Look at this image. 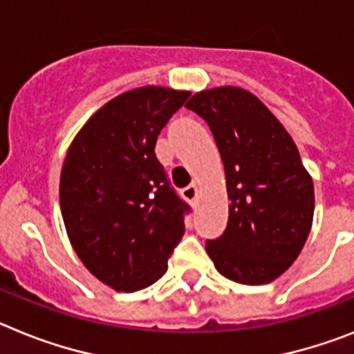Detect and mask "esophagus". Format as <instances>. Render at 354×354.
Instances as JSON below:
<instances>
[{"label": "esophagus", "mask_w": 354, "mask_h": 354, "mask_svg": "<svg viewBox=\"0 0 354 354\" xmlns=\"http://www.w3.org/2000/svg\"><path fill=\"white\" fill-rule=\"evenodd\" d=\"M181 196H183L187 201L194 203L196 198H198V187H196L194 183H192V185H189V187H185V189L181 190Z\"/></svg>", "instance_id": "1"}]
</instances>
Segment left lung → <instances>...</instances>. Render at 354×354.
<instances>
[{"instance_id": "1", "label": "left lung", "mask_w": 354, "mask_h": 354, "mask_svg": "<svg viewBox=\"0 0 354 354\" xmlns=\"http://www.w3.org/2000/svg\"><path fill=\"white\" fill-rule=\"evenodd\" d=\"M185 106L208 122L226 174L228 226L207 242L208 257L236 283H270L299 257L312 228L313 181L297 146L245 88H208Z\"/></svg>"}]
</instances>
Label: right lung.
Returning a JSON list of instances; mask_svg holds the SVG:
<instances>
[{
	"instance_id": "1",
	"label": "right lung",
	"mask_w": 354,
	"mask_h": 354,
	"mask_svg": "<svg viewBox=\"0 0 354 354\" xmlns=\"http://www.w3.org/2000/svg\"><path fill=\"white\" fill-rule=\"evenodd\" d=\"M189 91L122 92L76 133L60 174L67 236L91 274L118 292L153 285L185 232L190 210L169 185L156 139Z\"/></svg>"
}]
</instances>
